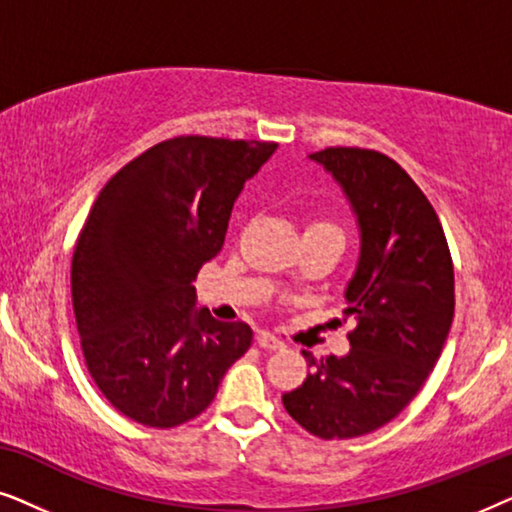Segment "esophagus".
I'll return each instance as SVG.
<instances>
[{
  "label": "esophagus",
  "mask_w": 512,
  "mask_h": 512,
  "mask_svg": "<svg viewBox=\"0 0 512 512\" xmlns=\"http://www.w3.org/2000/svg\"><path fill=\"white\" fill-rule=\"evenodd\" d=\"M256 342H258V347H263V349H284L286 345L279 338H275V335L272 333H268V331H261L256 335Z\"/></svg>",
  "instance_id": "34e87169"
}]
</instances>
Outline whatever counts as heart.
<instances>
[{
    "label": "heart",
    "mask_w": 512,
    "mask_h": 512,
    "mask_svg": "<svg viewBox=\"0 0 512 512\" xmlns=\"http://www.w3.org/2000/svg\"><path fill=\"white\" fill-rule=\"evenodd\" d=\"M326 226H331V223H326Z\"/></svg>",
    "instance_id": "obj_1"
}]
</instances>
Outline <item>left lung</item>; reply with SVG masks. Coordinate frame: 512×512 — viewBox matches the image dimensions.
<instances>
[{
    "label": "left lung",
    "instance_id": "left-lung-1",
    "mask_svg": "<svg viewBox=\"0 0 512 512\" xmlns=\"http://www.w3.org/2000/svg\"><path fill=\"white\" fill-rule=\"evenodd\" d=\"M342 188L361 235L347 282L356 328L345 356L317 361L282 396L312 436L356 438L391 422L436 366L454 317V268L438 214L396 160L335 146L310 153Z\"/></svg>",
    "mask_w": 512,
    "mask_h": 512
}]
</instances>
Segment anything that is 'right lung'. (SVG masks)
<instances>
[{
	"mask_svg": "<svg viewBox=\"0 0 512 512\" xmlns=\"http://www.w3.org/2000/svg\"><path fill=\"white\" fill-rule=\"evenodd\" d=\"M272 142L174 137L130 160L90 209L72 258L88 373L144 426L170 429L214 401L251 328L195 305L193 279L219 254L244 181Z\"/></svg>",
	"mask_w": 512,
	"mask_h": 512,
	"instance_id": "obj_1",
	"label": "right lung"
}]
</instances>
